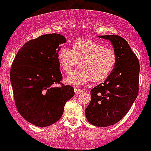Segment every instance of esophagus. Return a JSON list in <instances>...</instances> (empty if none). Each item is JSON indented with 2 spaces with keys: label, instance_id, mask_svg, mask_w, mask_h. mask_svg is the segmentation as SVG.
<instances>
[{
  "label": "esophagus",
  "instance_id": "esophagus-1",
  "mask_svg": "<svg viewBox=\"0 0 151 151\" xmlns=\"http://www.w3.org/2000/svg\"><path fill=\"white\" fill-rule=\"evenodd\" d=\"M74 91H75V94H76V95H77V94H80V93L82 91V89H78V88H75Z\"/></svg>",
  "mask_w": 151,
  "mask_h": 151
}]
</instances>
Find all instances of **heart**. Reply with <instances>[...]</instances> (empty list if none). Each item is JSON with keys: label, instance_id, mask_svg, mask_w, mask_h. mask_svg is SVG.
<instances>
[{"label": "heart", "instance_id": "1", "mask_svg": "<svg viewBox=\"0 0 151 151\" xmlns=\"http://www.w3.org/2000/svg\"><path fill=\"white\" fill-rule=\"evenodd\" d=\"M60 68L68 73L79 62V69L65 78V82L72 85H84L91 81L102 82L111 73L116 63L114 50L88 38L75 41L72 50L63 47L58 50Z\"/></svg>", "mask_w": 151, "mask_h": 151}]
</instances>
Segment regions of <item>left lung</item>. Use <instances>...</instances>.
<instances>
[{"label":"left lung","instance_id":"obj_1","mask_svg":"<svg viewBox=\"0 0 151 151\" xmlns=\"http://www.w3.org/2000/svg\"><path fill=\"white\" fill-rule=\"evenodd\" d=\"M108 40L116 54V63L104 83L91 90L85 109L87 120L97 127H106L121 120L138 94L139 61L128 42L119 35H98Z\"/></svg>","mask_w":151,"mask_h":151}]
</instances>
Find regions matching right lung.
Here are the masks:
<instances>
[{
    "mask_svg": "<svg viewBox=\"0 0 151 151\" xmlns=\"http://www.w3.org/2000/svg\"><path fill=\"white\" fill-rule=\"evenodd\" d=\"M66 38L47 34L26 42L19 50L12 64L10 82L16 106L26 121L38 127H46L61 118L64 106L74 96L70 85L60 84L57 53Z\"/></svg>",
    "mask_w": 151,
    "mask_h": 151,
    "instance_id": "1",
    "label": "right lung"
}]
</instances>
